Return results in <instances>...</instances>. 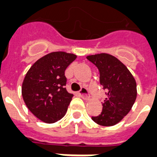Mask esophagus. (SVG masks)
<instances>
[{
  "label": "esophagus",
  "instance_id": "34e87169",
  "mask_svg": "<svg viewBox=\"0 0 157 157\" xmlns=\"http://www.w3.org/2000/svg\"><path fill=\"white\" fill-rule=\"evenodd\" d=\"M80 95L81 97L83 98L84 100H89L90 99V95H89V92H88V90L85 87H82L80 90Z\"/></svg>",
  "mask_w": 157,
  "mask_h": 157
}]
</instances>
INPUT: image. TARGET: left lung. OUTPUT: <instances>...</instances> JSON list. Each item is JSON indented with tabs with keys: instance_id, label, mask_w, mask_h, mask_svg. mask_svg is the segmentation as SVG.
<instances>
[{
	"instance_id": "8db88e82",
	"label": "left lung",
	"mask_w": 157,
	"mask_h": 157,
	"mask_svg": "<svg viewBox=\"0 0 157 157\" xmlns=\"http://www.w3.org/2000/svg\"><path fill=\"white\" fill-rule=\"evenodd\" d=\"M86 58L100 71V82L106 90V98L100 114L91 117L102 126L118 124L131 110L137 98V84L134 77L118 58L108 53L90 55Z\"/></svg>"
}]
</instances>
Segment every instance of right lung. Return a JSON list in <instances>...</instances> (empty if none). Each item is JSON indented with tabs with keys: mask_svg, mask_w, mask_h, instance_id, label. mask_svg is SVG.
Returning a JSON list of instances; mask_svg holds the SVG:
<instances>
[{
	"mask_svg": "<svg viewBox=\"0 0 157 157\" xmlns=\"http://www.w3.org/2000/svg\"><path fill=\"white\" fill-rule=\"evenodd\" d=\"M76 58L72 53L53 52L33 63L22 84V96L33 115L47 124L63 118L73 94L66 90L65 70Z\"/></svg>",
	"mask_w": 157,
	"mask_h": 157,
	"instance_id": "1",
	"label": "right lung"
}]
</instances>
